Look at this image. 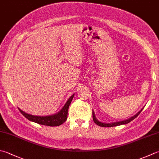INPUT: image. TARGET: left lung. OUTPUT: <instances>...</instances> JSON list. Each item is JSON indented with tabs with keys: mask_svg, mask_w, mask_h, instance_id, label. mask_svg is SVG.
<instances>
[{
	"mask_svg": "<svg viewBox=\"0 0 159 159\" xmlns=\"http://www.w3.org/2000/svg\"><path fill=\"white\" fill-rule=\"evenodd\" d=\"M141 109L139 113H137L136 115H134V116L131 117L130 118H129L127 120H122V121H119V122H113V123H104V122H102L100 121H99L96 118V117H95V113L93 112V120L94 122L96 125H99V126L100 127H116V126H118V125H125V124H127L129 122H130L131 121H132L134 119H135L136 117L140 114V113L142 111Z\"/></svg>",
	"mask_w": 159,
	"mask_h": 159,
	"instance_id": "left-lung-1",
	"label": "left lung"
}]
</instances>
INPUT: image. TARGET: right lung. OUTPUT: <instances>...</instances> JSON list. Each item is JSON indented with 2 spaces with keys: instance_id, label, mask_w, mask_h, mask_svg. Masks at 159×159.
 Listing matches in <instances>:
<instances>
[{
  "instance_id": "obj_1",
  "label": "right lung",
  "mask_w": 159,
  "mask_h": 159,
  "mask_svg": "<svg viewBox=\"0 0 159 159\" xmlns=\"http://www.w3.org/2000/svg\"><path fill=\"white\" fill-rule=\"evenodd\" d=\"M74 97V94L71 95L70 98L67 100L66 103L65 104V105L63 107L61 111L56 113V114L51 115V116H34L31 114H28L25 112L23 111L21 109H19L20 112L27 119H28L29 120L32 122H36V123L46 125V126H50V127H57L59 126L61 124L66 120L68 118V107H69L70 104L71 103V101L73 100Z\"/></svg>"
}]
</instances>
